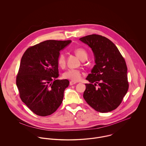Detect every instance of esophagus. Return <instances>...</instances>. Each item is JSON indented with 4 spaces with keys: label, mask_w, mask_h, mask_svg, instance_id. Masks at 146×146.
<instances>
[{
    "label": "esophagus",
    "mask_w": 146,
    "mask_h": 146,
    "mask_svg": "<svg viewBox=\"0 0 146 146\" xmlns=\"http://www.w3.org/2000/svg\"><path fill=\"white\" fill-rule=\"evenodd\" d=\"M76 83V82H73V81L70 82V85H74V84H75Z\"/></svg>",
    "instance_id": "1"
}]
</instances>
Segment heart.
<instances>
[{
  "instance_id": "heart-1",
  "label": "heart",
  "mask_w": 146,
  "mask_h": 146,
  "mask_svg": "<svg viewBox=\"0 0 146 146\" xmlns=\"http://www.w3.org/2000/svg\"><path fill=\"white\" fill-rule=\"evenodd\" d=\"M74 52L81 60L83 61L87 59L88 53L84 48H76ZM57 64L61 68H64L65 67L66 60L64 53H61L59 54L57 58ZM63 78L64 79H69L73 82H78L82 78V72L78 69H68L63 74Z\"/></svg>"
}]
</instances>
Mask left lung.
Segmentation results:
<instances>
[{
	"mask_svg": "<svg viewBox=\"0 0 146 146\" xmlns=\"http://www.w3.org/2000/svg\"><path fill=\"white\" fill-rule=\"evenodd\" d=\"M92 49L96 64L86 79L83 97L96 111L105 113L116 109L126 94L129 83L125 60L107 38L92 34L79 39Z\"/></svg>",
	"mask_w": 146,
	"mask_h": 146,
	"instance_id": "8db88e82",
	"label": "left lung"
}]
</instances>
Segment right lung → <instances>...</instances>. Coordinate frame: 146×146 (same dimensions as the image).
Returning <instances> with one entry per match:
<instances>
[{
	"instance_id": "right-lung-1",
	"label": "right lung",
	"mask_w": 146,
	"mask_h": 146,
	"mask_svg": "<svg viewBox=\"0 0 146 146\" xmlns=\"http://www.w3.org/2000/svg\"><path fill=\"white\" fill-rule=\"evenodd\" d=\"M71 42L46 40L27 48L22 57L16 85L22 101L38 116L52 114L62 102L70 83L67 79L56 80L57 58Z\"/></svg>"
}]
</instances>
